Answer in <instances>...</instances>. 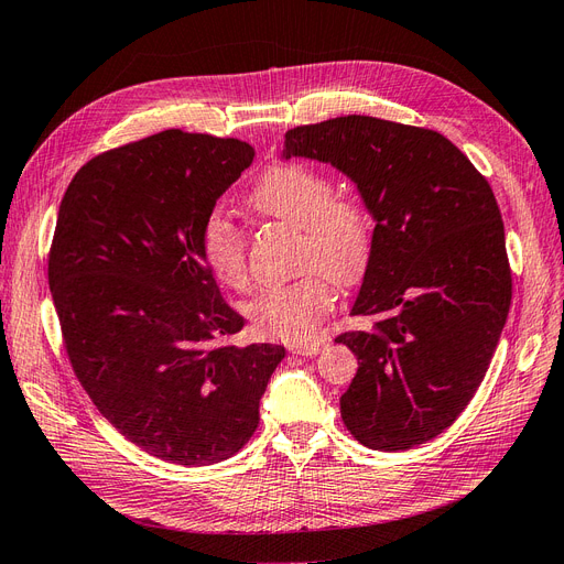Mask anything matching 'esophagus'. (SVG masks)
Segmentation results:
<instances>
[{
	"instance_id": "obj_1",
	"label": "esophagus",
	"mask_w": 564,
	"mask_h": 564,
	"mask_svg": "<svg viewBox=\"0 0 564 564\" xmlns=\"http://www.w3.org/2000/svg\"><path fill=\"white\" fill-rule=\"evenodd\" d=\"M324 348V340H296V344H289V352L294 355H317Z\"/></svg>"
}]
</instances>
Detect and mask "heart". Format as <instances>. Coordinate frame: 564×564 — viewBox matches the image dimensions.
I'll return each mask as SVG.
<instances>
[{
	"label": "heart",
	"instance_id": "obj_1",
	"mask_svg": "<svg viewBox=\"0 0 564 564\" xmlns=\"http://www.w3.org/2000/svg\"><path fill=\"white\" fill-rule=\"evenodd\" d=\"M249 207L301 228V268L322 270L338 284L362 275L371 251L369 216L360 202L334 195V183L319 169L286 162L272 164L247 195ZM199 251L214 275L232 289L249 286L247 247L240 226L212 209L199 224ZM311 272L294 282L270 284L247 303V317L261 336L305 340L317 334L332 311L329 280Z\"/></svg>",
	"mask_w": 564,
	"mask_h": 564
}]
</instances>
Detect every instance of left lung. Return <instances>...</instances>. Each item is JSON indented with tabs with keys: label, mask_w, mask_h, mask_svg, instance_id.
I'll return each mask as SVG.
<instances>
[{
	"label": "left lung",
	"mask_w": 564,
	"mask_h": 564,
	"mask_svg": "<svg viewBox=\"0 0 564 564\" xmlns=\"http://www.w3.org/2000/svg\"><path fill=\"white\" fill-rule=\"evenodd\" d=\"M284 158L327 162L377 220L350 315H377L336 344L357 355L340 416L379 452L423 445L480 388L508 317L513 280L497 197L449 139L348 115L289 129Z\"/></svg>",
	"instance_id": "1"
}]
</instances>
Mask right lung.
Wrapping results in <instances>:
<instances>
[{
    "mask_svg": "<svg viewBox=\"0 0 564 564\" xmlns=\"http://www.w3.org/2000/svg\"><path fill=\"white\" fill-rule=\"evenodd\" d=\"M253 162L237 139L169 129L100 152L63 195L48 286L82 388L135 447L178 466L240 452L284 346L245 327L199 251V224Z\"/></svg>",
    "mask_w": 564,
    "mask_h": 564,
    "instance_id": "1",
    "label": "right lung"
}]
</instances>
